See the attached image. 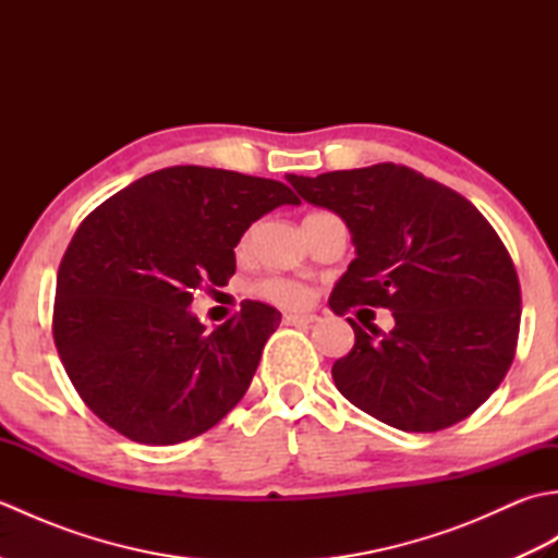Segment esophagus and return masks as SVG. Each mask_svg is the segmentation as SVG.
<instances>
[{
  "instance_id": "esophagus-1",
  "label": "esophagus",
  "mask_w": 558,
  "mask_h": 558,
  "mask_svg": "<svg viewBox=\"0 0 558 558\" xmlns=\"http://www.w3.org/2000/svg\"><path fill=\"white\" fill-rule=\"evenodd\" d=\"M316 322V314H286L282 324L286 326H310Z\"/></svg>"
}]
</instances>
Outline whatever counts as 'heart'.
Returning <instances> with one entry per match:
<instances>
[{"mask_svg":"<svg viewBox=\"0 0 558 558\" xmlns=\"http://www.w3.org/2000/svg\"><path fill=\"white\" fill-rule=\"evenodd\" d=\"M246 246H248V234H244L240 242L242 252ZM256 294H260L264 300H268L272 304H280V306H304L306 302H310V290L300 286V282L288 280V278L260 280L256 286Z\"/></svg>","mask_w":558,"mask_h":558,"instance_id":"1","label":"heart"}]
</instances>
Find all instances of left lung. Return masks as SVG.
Returning a JSON list of instances; mask_svg holds the SVG:
<instances>
[{
    "label": "left lung",
    "instance_id": "8db88e82",
    "mask_svg": "<svg viewBox=\"0 0 558 558\" xmlns=\"http://www.w3.org/2000/svg\"><path fill=\"white\" fill-rule=\"evenodd\" d=\"M288 182L350 228L357 258L330 292V310L372 306L396 318L388 333L348 318L354 345L330 369L340 393L402 432L470 417L511 369L520 328L518 272L489 220L396 162Z\"/></svg>",
    "mask_w": 558,
    "mask_h": 558
}]
</instances>
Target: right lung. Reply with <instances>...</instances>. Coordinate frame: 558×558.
Returning <instances> with one entry per match:
<instances>
[{
	"label": "right lung",
	"instance_id": "add662e5",
	"mask_svg": "<svg viewBox=\"0 0 558 558\" xmlns=\"http://www.w3.org/2000/svg\"><path fill=\"white\" fill-rule=\"evenodd\" d=\"M300 198L276 180L177 165L141 177L78 225L57 272L52 336L81 400L136 444L216 426L246 393L280 312L242 302L213 333L194 292L234 276L248 225Z\"/></svg>",
	"mask_w": 558,
	"mask_h": 558
}]
</instances>
